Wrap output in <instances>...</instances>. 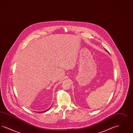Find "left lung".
Masks as SVG:
<instances>
[{
  "label": "left lung",
  "mask_w": 133,
  "mask_h": 133,
  "mask_svg": "<svg viewBox=\"0 0 133 133\" xmlns=\"http://www.w3.org/2000/svg\"><path fill=\"white\" fill-rule=\"evenodd\" d=\"M106 51H107V52H108L107 50H106Z\"/></svg>",
  "instance_id": "8db88e82"
}]
</instances>
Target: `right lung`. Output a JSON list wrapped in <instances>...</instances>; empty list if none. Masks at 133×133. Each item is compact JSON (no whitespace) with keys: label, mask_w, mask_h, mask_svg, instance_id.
<instances>
[{"label":"right lung","mask_w":133,"mask_h":133,"mask_svg":"<svg viewBox=\"0 0 133 133\" xmlns=\"http://www.w3.org/2000/svg\"><path fill=\"white\" fill-rule=\"evenodd\" d=\"M50 107L49 108V109H47V110H45V111H43V112H46V111H48V110H49V109H50ZM38 112V113H41V112Z\"/></svg>","instance_id":"right-lung-1"}]
</instances>
